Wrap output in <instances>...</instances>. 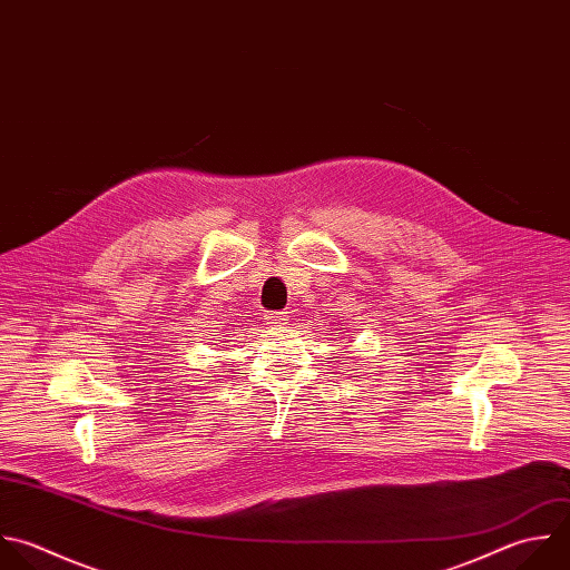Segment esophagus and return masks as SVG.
Instances as JSON below:
<instances>
[{
	"mask_svg": "<svg viewBox=\"0 0 570 570\" xmlns=\"http://www.w3.org/2000/svg\"><path fill=\"white\" fill-rule=\"evenodd\" d=\"M266 324L271 326H286L288 324V315L286 313H266Z\"/></svg>",
	"mask_w": 570,
	"mask_h": 570,
	"instance_id": "esophagus-1",
	"label": "esophagus"
}]
</instances>
